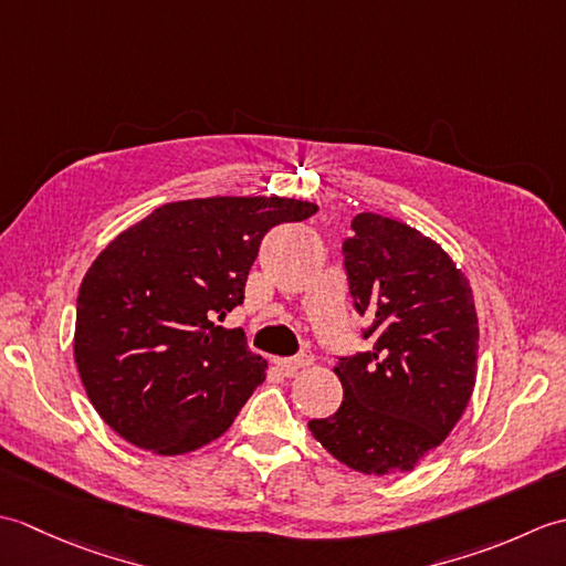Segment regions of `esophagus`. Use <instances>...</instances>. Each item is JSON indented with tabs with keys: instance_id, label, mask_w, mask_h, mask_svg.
I'll use <instances>...</instances> for the list:
<instances>
[{
	"instance_id": "34e87169",
	"label": "esophagus",
	"mask_w": 566,
	"mask_h": 566,
	"mask_svg": "<svg viewBox=\"0 0 566 566\" xmlns=\"http://www.w3.org/2000/svg\"><path fill=\"white\" fill-rule=\"evenodd\" d=\"M311 363H314V355L311 353H302V355H296V357H280V359H274V365L280 367L284 375H296L298 369H304V367H308Z\"/></svg>"
}]
</instances>
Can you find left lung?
Returning a JSON list of instances; mask_svg holds the SVG:
<instances>
[{"label":"left lung","instance_id":"left-lung-1","mask_svg":"<svg viewBox=\"0 0 566 566\" xmlns=\"http://www.w3.org/2000/svg\"><path fill=\"white\" fill-rule=\"evenodd\" d=\"M343 243L353 306L369 350L343 355V403L308 423L323 448L363 474L411 472L450 436L472 399L479 326L472 286L436 240L379 213H357Z\"/></svg>","mask_w":566,"mask_h":566}]
</instances>
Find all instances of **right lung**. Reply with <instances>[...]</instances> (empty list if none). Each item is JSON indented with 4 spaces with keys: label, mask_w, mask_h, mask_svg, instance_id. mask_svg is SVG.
Masks as SVG:
<instances>
[{
    "label": "right lung",
    "mask_w": 566,
    "mask_h": 566,
    "mask_svg": "<svg viewBox=\"0 0 566 566\" xmlns=\"http://www.w3.org/2000/svg\"><path fill=\"white\" fill-rule=\"evenodd\" d=\"M316 211L282 197L172 201L102 250L80 284L75 363L106 426L158 454L231 428L268 363L216 321L243 304L264 233Z\"/></svg>",
    "instance_id": "right-lung-1"
}]
</instances>
